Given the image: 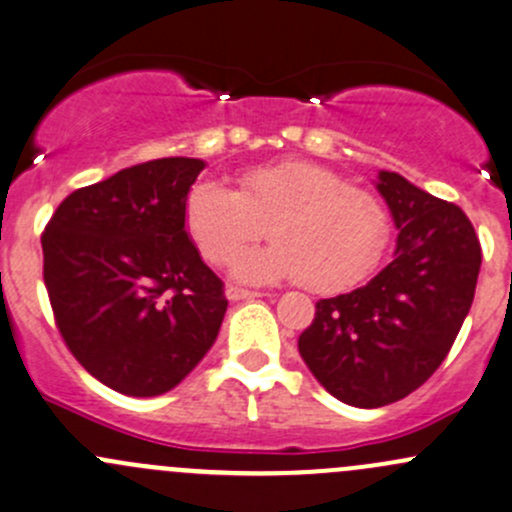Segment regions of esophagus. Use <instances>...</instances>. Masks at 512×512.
<instances>
[{"mask_svg": "<svg viewBox=\"0 0 512 512\" xmlns=\"http://www.w3.org/2000/svg\"><path fill=\"white\" fill-rule=\"evenodd\" d=\"M225 294H228L230 301H245V299L262 297L260 292H252V289H242V287H233V284H230V287L225 289Z\"/></svg>", "mask_w": 512, "mask_h": 512, "instance_id": "1", "label": "esophagus"}]
</instances>
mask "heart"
Returning a JSON list of instances; mask_svg holds the SVG:
<instances>
[{
    "mask_svg": "<svg viewBox=\"0 0 512 512\" xmlns=\"http://www.w3.org/2000/svg\"><path fill=\"white\" fill-rule=\"evenodd\" d=\"M186 233L213 265L265 238L235 274L247 282L301 279L311 292L331 294L368 279L392 240V215L375 193L351 186L311 161H277L238 176V188L198 181L184 203Z\"/></svg>",
    "mask_w": 512,
    "mask_h": 512,
    "instance_id": "1",
    "label": "heart"
}]
</instances>
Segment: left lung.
<instances>
[{
    "instance_id": "obj_1",
    "label": "left lung",
    "mask_w": 512,
    "mask_h": 512,
    "mask_svg": "<svg viewBox=\"0 0 512 512\" xmlns=\"http://www.w3.org/2000/svg\"><path fill=\"white\" fill-rule=\"evenodd\" d=\"M397 230L395 260L351 294L316 301L299 353L314 378L363 410L392 405L427 383L469 314L481 242L454 203L380 171Z\"/></svg>"
}]
</instances>
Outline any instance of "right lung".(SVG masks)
<instances>
[{
  "mask_svg": "<svg viewBox=\"0 0 512 512\" xmlns=\"http://www.w3.org/2000/svg\"><path fill=\"white\" fill-rule=\"evenodd\" d=\"M201 159L117 171L63 198L41 235L43 282L68 351L102 385L169 392L201 363L228 299L186 233Z\"/></svg>",
  "mask_w": 512,
  "mask_h": 512,
  "instance_id": "right-lung-1",
  "label": "right lung"
}]
</instances>
